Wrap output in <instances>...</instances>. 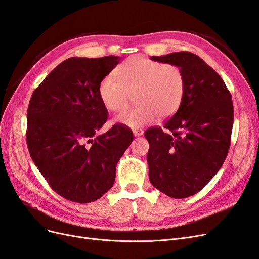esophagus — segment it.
<instances>
[{
    "instance_id": "1",
    "label": "esophagus",
    "mask_w": 259,
    "mask_h": 259,
    "mask_svg": "<svg viewBox=\"0 0 259 259\" xmlns=\"http://www.w3.org/2000/svg\"><path fill=\"white\" fill-rule=\"evenodd\" d=\"M133 133H134L135 136H142L144 134V131L140 128H136V130H133Z\"/></svg>"
}]
</instances>
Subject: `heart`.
<instances>
[{
  "mask_svg": "<svg viewBox=\"0 0 259 259\" xmlns=\"http://www.w3.org/2000/svg\"><path fill=\"white\" fill-rule=\"evenodd\" d=\"M116 80L105 76L99 82L98 95L103 105L112 112L126 109L135 95L137 106L116 117L132 128L145 126L159 115H173L185 93L183 70L176 65L163 64L142 56L124 60L114 70Z\"/></svg>",
  "mask_w": 259,
  "mask_h": 259,
  "instance_id": "b5f03b06",
  "label": "heart"
}]
</instances>
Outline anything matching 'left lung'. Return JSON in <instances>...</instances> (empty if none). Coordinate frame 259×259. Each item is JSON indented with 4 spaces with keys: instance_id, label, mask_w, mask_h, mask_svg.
<instances>
[{
    "instance_id": "left-lung-1",
    "label": "left lung",
    "mask_w": 259,
    "mask_h": 259,
    "mask_svg": "<svg viewBox=\"0 0 259 259\" xmlns=\"http://www.w3.org/2000/svg\"><path fill=\"white\" fill-rule=\"evenodd\" d=\"M152 60L176 65L185 76L184 97L176 113L162 127L145 132L150 183L174 199L204 188L228 154L233 126L231 94L213 68L190 52H176Z\"/></svg>"
}]
</instances>
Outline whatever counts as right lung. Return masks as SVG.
Segmentation results:
<instances>
[{"instance_id": "add662e5", "label": "right lung", "mask_w": 259, "mask_h": 259, "mask_svg": "<svg viewBox=\"0 0 259 259\" xmlns=\"http://www.w3.org/2000/svg\"><path fill=\"white\" fill-rule=\"evenodd\" d=\"M119 61L117 56L68 58L31 96L26 133L30 155L52 189L69 201L90 203L103 197L134 138L122 124L97 135L108 119L98 85Z\"/></svg>"}]
</instances>
